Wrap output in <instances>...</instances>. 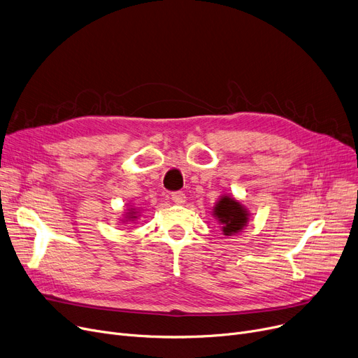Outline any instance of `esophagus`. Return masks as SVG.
Listing matches in <instances>:
<instances>
[{
    "mask_svg": "<svg viewBox=\"0 0 358 358\" xmlns=\"http://www.w3.org/2000/svg\"><path fill=\"white\" fill-rule=\"evenodd\" d=\"M171 200H173L174 203H177V205H182L185 201V194L182 192H176V193L171 194Z\"/></svg>",
    "mask_w": 358,
    "mask_h": 358,
    "instance_id": "34e87169",
    "label": "esophagus"
}]
</instances>
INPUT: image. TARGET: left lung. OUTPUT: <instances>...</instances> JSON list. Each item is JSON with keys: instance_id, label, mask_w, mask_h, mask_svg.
<instances>
[{"instance_id": "8db88e82", "label": "left lung", "mask_w": 358, "mask_h": 358, "mask_svg": "<svg viewBox=\"0 0 358 358\" xmlns=\"http://www.w3.org/2000/svg\"><path fill=\"white\" fill-rule=\"evenodd\" d=\"M215 220L220 222L222 234L227 237L240 234L250 221V212L234 196L222 194L212 209Z\"/></svg>"}]
</instances>
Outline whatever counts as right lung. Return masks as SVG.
<instances>
[{
    "label": "right lung",
    "mask_w": 358,
    "mask_h": 358,
    "mask_svg": "<svg viewBox=\"0 0 358 358\" xmlns=\"http://www.w3.org/2000/svg\"><path fill=\"white\" fill-rule=\"evenodd\" d=\"M138 213H141V212H138V209H136V208H129V209H127V212L124 213V217H122L121 221H122L124 224H127V222H134V221H137V220H138V216H141Z\"/></svg>",
    "instance_id": "1"
}]
</instances>
